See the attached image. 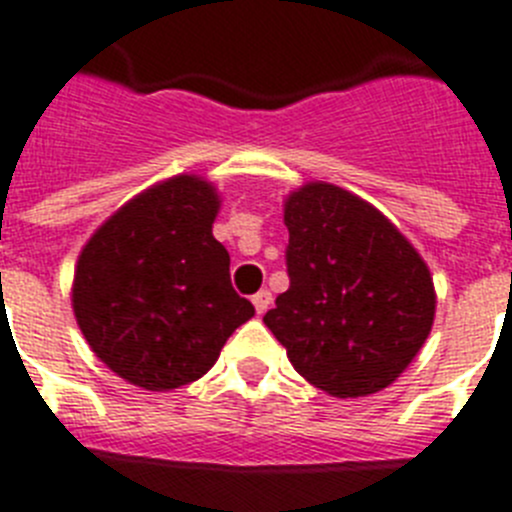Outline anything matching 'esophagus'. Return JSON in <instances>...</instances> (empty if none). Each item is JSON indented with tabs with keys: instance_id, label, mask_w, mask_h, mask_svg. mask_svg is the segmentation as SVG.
<instances>
[{
	"instance_id": "esophagus-1",
	"label": "esophagus",
	"mask_w": 512,
	"mask_h": 512,
	"mask_svg": "<svg viewBox=\"0 0 512 512\" xmlns=\"http://www.w3.org/2000/svg\"><path fill=\"white\" fill-rule=\"evenodd\" d=\"M252 304H255V311L257 314H265V311L270 309V304H273V296H270V291H257L255 296H252Z\"/></svg>"
}]
</instances>
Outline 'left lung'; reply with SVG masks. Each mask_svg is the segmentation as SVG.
I'll list each match as a JSON object with an SVG mask.
<instances>
[{
	"mask_svg": "<svg viewBox=\"0 0 512 512\" xmlns=\"http://www.w3.org/2000/svg\"><path fill=\"white\" fill-rule=\"evenodd\" d=\"M286 293L262 322L293 368L332 397H366L428 340L435 291L397 226L348 190L309 182L286 201Z\"/></svg>",
	"mask_w": 512,
	"mask_h": 512,
	"instance_id": "1",
	"label": "left lung"
}]
</instances>
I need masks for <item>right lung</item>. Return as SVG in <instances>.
<instances>
[{"mask_svg":"<svg viewBox=\"0 0 512 512\" xmlns=\"http://www.w3.org/2000/svg\"><path fill=\"white\" fill-rule=\"evenodd\" d=\"M219 195L177 175L115 211L74 273V317L110 371L149 391L201 379L224 342L255 314L211 234Z\"/></svg>","mask_w":512,"mask_h":512,"instance_id":"right-lung-1","label":"right lung"}]
</instances>
